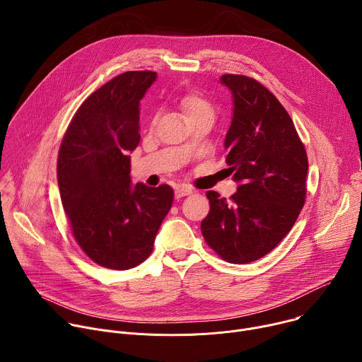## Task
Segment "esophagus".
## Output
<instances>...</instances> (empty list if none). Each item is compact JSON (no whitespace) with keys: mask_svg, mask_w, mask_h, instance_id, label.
Listing matches in <instances>:
<instances>
[{"mask_svg":"<svg viewBox=\"0 0 362 362\" xmlns=\"http://www.w3.org/2000/svg\"><path fill=\"white\" fill-rule=\"evenodd\" d=\"M189 193H192V189H189V187H177V189L175 190V196H176V199L185 197V196H187Z\"/></svg>","mask_w":362,"mask_h":362,"instance_id":"esophagus-1","label":"esophagus"}]
</instances>
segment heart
Masks as SVG:
<instances>
[{
	"label": "heart",
	"mask_w": 362,
	"mask_h": 362,
	"mask_svg": "<svg viewBox=\"0 0 362 362\" xmlns=\"http://www.w3.org/2000/svg\"><path fill=\"white\" fill-rule=\"evenodd\" d=\"M180 106L185 110V113L187 115L190 122L200 119V117H214L215 116L214 106L200 94H193V93L186 94L180 101Z\"/></svg>",
	"instance_id": "heart-1"
}]
</instances>
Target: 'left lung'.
Wrapping results in <instances>:
<instances>
[{"mask_svg":"<svg viewBox=\"0 0 362 362\" xmlns=\"http://www.w3.org/2000/svg\"><path fill=\"white\" fill-rule=\"evenodd\" d=\"M233 116L225 137L226 163L238 192L209 190L211 211L202 235L230 264L261 259L289 233L306 194L308 158L292 119L278 98L256 80L225 74Z\"/></svg>","mask_w":362,"mask_h":362,"instance_id":"left-lung-1","label":"left lung"}]
</instances>
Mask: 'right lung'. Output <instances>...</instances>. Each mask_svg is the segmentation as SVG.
Returning a JSON list of instances; mask_svg holds the SVG:
<instances>
[{
    "label": "right lung",
    "mask_w": 362,
    "mask_h": 362,
    "mask_svg": "<svg viewBox=\"0 0 362 362\" xmlns=\"http://www.w3.org/2000/svg\"><path fill=\"white\" fill-rule=\"evenodd\" d=\"M154 71H126L95 90L74 115L59 151L57 179L73 235L93 262L132 269L150 256L173 203L169 185L132 183L140 100Z\"/></svg>",
    "instance_id": "1"
}]
</instances>
